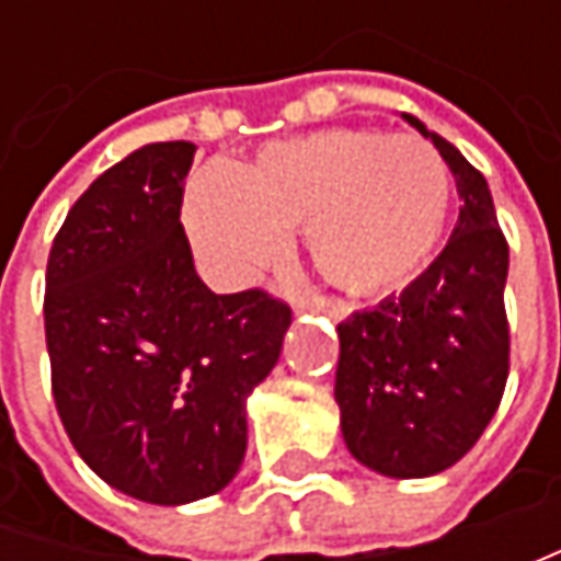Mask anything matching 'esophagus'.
Listing matches in <instances>:
<instances>
[{
  "mask_svg": "<svg viewBox=\"0 0 561 561\" xmlns=\"http://www.w3.org/2000/svg\"><path fill=\"white\" fill-rule=\"evenodd\" d=\"M296 309H318V312H328L331 318H346L350 306L343 299H328V296H314V299H302Z\"/></svg>",
  "mask_w": 561,
  "mask_h": 561,
  "instance_id": "1",
  "label": "esophagus"
}]
</instances>
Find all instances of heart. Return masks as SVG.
<instances>
[{
    "label": "heart",
    "instance_id": "obj_1",
    "mask_svg": "<svg viewBox=\"0 0 561 561\" xmlns=\"http://www.w3.org/2000/svg\"><path fill=\"white\" fill-rule=\"evenodd\" d=\"M449 168L421 137L324 130L268 142L252 162L186 186L193 243L247 277L306 233L312 265L350 293L397 290L419 274L449 218Z\"/></svg>",
    "mask_w": 561,
    "mask_h": 561
}]
</instances>
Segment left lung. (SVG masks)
<instances>
[{
  "mask_svg": "<svg viewBox=\"0 0 561 561\" xmlns=\"http://www.w3.org/2000/svg\"><path fill=\"white\" fill-rule=\"evenodd\" d=\"M459 190V221L434 265L340 328L334 397L343 440L387 478L456 465L500 409L508 377V243L484 174L419 118Z\"/></svg>",
  "mask_w": 561,
  "mask_h": 561,
  "instance_id": "8db88e82",
  "label": "left lung"
}]
</instances>
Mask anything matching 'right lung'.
<instances>
[{"instance_id":"add662e5","label":"right lung","mask_w":561,"mask_h":561,"mask_svg":"<svg viewBox=\"0 0 561 561\" xmlns=\"http://www.w3.org/2000/svg\"><path fill=\"white\" fill-rule=\"evenodd\" d=\"M196 146L149 142L71 205L46 265L58 419L121 493L184 506L247 456V397L277 365L293 312L265 290L211 293L181 225Z\"/></svg>"}]
</instances>
